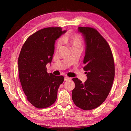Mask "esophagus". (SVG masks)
I'll list each match as a JSON object with an SVG mask.
<instances>
[{"mask_svg":"<svg viewBox=\"0 0 131 131\" xmlns=\"http://www.w3.org/2000/svg\"><path fill=\"white\" fill-rule=\"evenodd\" d=\"M71 78H69V77H64V81H68L69 80H70Z\"/></svg>","mask_w":131,"mask_h":131,"instance_id":"obj_1","label":"esophagus"}]
</instances>
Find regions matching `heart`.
<instances>
[{
    "label": "heart",
    "instance_id": "heart-1",
    "mask_svg": "<svg viewBox=\"0 0 131 131\" xmlns=\"http://www.w3.org/2000/svg\"><path fill=\"white\" fill-rule=\"evenodd\" d=\"M62 41L67 43L69 46H71L72 48H75V47H81L82 46V39L80 36L78 35L72 34H67L63 38ZM61 43L60 41H58L57 43L56 47L58 49L61 46Z\"/></svg>",
    "mask_w": 131,
    "mask_h": 131
}]
</instances>
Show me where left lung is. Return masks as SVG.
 Segmentation results:
<instances>
[{"label": "left lung", "instance_id": "left-lung-1", "mask_svg": "<svg viewBox=\"0 0 131 131\" xmlns=\"http://www.w3.org/2000/svg\"><path fill=\"white\" fill-rule=\"evenodd\" d=\"M78 31L85 42L84 70L88 79L84 84L73 79L72 97L78 107L89 110L101 105L108 96L115 77L114 61L109 44L96 29L79 27Z\"/></svg>", "mask_w": 131, "mask_h": 131}]
</instances>
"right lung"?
I'll return each instance as SVG.
<instances>
[{
	"instance_id": "obj_1",
	"label": "right lung",
	"mask_w": 131,
	"mask_h": 131,
	"mask_svg": "<svg viewBox=\"0 0 131 131\" xmlns=\"http://www.w3.org/2000/svg\"><path fill=\"white\" fill-rule=\"evenodd\" d=\"M67 31L60 27H48L39 30L28 38L18 59V74L27 99L37 108L53 104L57 97L63 76L47 72L46 65L52 60L55 41Z\"/></svg>"
}]
</instances>
